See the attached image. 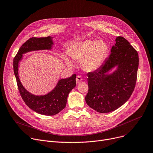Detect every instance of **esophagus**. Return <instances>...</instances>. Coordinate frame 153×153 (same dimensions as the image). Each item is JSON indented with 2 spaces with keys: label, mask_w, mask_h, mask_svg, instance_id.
<instances>
[{
  "label": "esophagus",
  "mask_w": 153,
  "mask_h": 153,
  "mask_svg": "<svg viewBox=\"0 0 153 153\" xmlns=\"http://www.w3.org/2000/svg\"><path fill=\"white\" fill-rule=\"evenodd\" d=\"M76 83H77V84H79L80 82H81L82 81V78L81 77V76H77L76 77Z\"/></svg>",
  "instance_id": "34e87169"
}]
</instances>
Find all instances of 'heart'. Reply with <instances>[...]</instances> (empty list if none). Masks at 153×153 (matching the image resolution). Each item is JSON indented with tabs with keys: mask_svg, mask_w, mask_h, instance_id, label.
Listing matches in <instances>:
<instances>
[{
	"mask_svg": "<svg viewBox=\"0 0 153 153\" xmlns=\"http://www.w3.org/2000/svg\"><path fill=\"white\" fill-rule=\"evenodd\" d=\"M108 47L103 41L84 40L75 43L68 50V53L74 60L82 59V67L86 71L98 69L107 56ZM69 66L73 64L68 58H64Z\"/></svg>",
	"mask_w": 153,
	"mask_h": 153,
	"instance_id": "heart-1",
	"label": "heart"
}]
</instances>
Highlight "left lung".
<instances>
[{
	"instance_id": "8db88e82",
	"label": "left lung",
	"mask_w": 153,
	"mask_h": 153,
	"mask_svg": "<svg viewBox=\"0 0 153 153\" xmlns=\"http://www.w3.org/2000/svg\"><path fill=\"white\" fill-rule=\"evenodd\" d=\"M115 42L102 65L87 74L85 102L99 113H109L123 105L131 95L137 79L138 52L122 36H117ZM115 67L117 69L109 74Z\"/></svg>"
}]
</instances>
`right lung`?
<instances>
[{"instance_id": "add662e5", "label": "right lung", "mask_w": 153, "mask_h": 153, "mask_svg": "<svg viewBox=\"0 0 153 153\" xmlns=\"http://www.w3.org/2000/svg\"><path fill=\"white\" fill-rule=\"evenodd\" d=\"M53 37H32L24 43L13 59V71L20 95L26 105L32 110L42 115H54L65 108L69 93L76 87V74L60 79L54 89L44 95H35L22 85L19 77V63L23 54L36 50H51Z\"/></svg>"}]
</instances>
